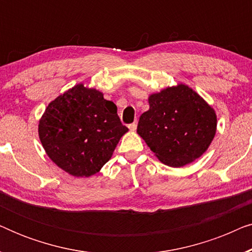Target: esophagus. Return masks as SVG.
Returning <instances> with one entry per match:
<instances>
[{
  "instance_id": "obj_1",
  "label": "esophagus",
  "mask_w": 252,
  "mask_h": 252,
  "mask_svg": "<svg viewBox=\"0 0 252 252\" xmlns=\"http://www.w3.org/2000/svg\"><path fill=\"white\" fill-rule=\"evenodd\" d=\"M136 127H137V123H136V122H134V123L129 124V125H128V128H129L130 130H133V132L136 129Z\"/></svg>"
}]
</instances>
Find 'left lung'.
Wrapping results in <instances>:
<instances>
[{
	"label": "left lung",
	"instance_id": "8db88e82",
	"mask_svg": "<svg viewBox=\"0 0 252 252\" xmlns=\"http://www.w3.org/2000/svg\"><path fill=\"white\" fill-rule=\"evenodd\" d=\"M148 102L137 134L161 163L181 167L208 150L216 135L217 115L194 89L179 84L151 94Z\"/></svg>",
	"mask_w": 252,
	"mask_h": 252
}]
</instances>
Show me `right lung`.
I'll return each instance as SVG.
<instances>
[{
  "label": "right lung",
  "instance_id": "1",
  "mask_svg": "<svg viewBox=\"0 0 252 252\" xmlns=\"http://www.w3.org/2000/svg\"><path fill=\"white\" fill-rule=\"evenodd\" d=\"M127 130L115 103L84 84L51 101L39 122V137L48 157L78 178L99 172Z\"/></svg>",
  "mask_w": 252,
  "mask_h": 252
}]
</instances>
